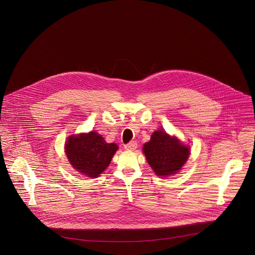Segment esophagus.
Listing matches in <instances>:
<instances>
[{"label":"esophagus","instance_id":"esophagus-1","mask_svg":"<svg viewBox=\"0 0 255 255\" xmlns=\"http://www.w3.org/2000/svg\"><path fill=\"white\" fill-rule=\"evenodd\" d=\"M136 146H137V143H136L135 141H131V142H129V143H127V144H125V145H124V148H125L126 150L133 151V150H134V149L136 148Z\"/></svg>","mask_w":255,"mask_h":255}]
</instances>
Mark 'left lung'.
<instances>
[{"instance_id":"1","label":"left lung","mask_w":255,"mask_h":255,"mask_svg":"<svg viewBox=\"0 0 255 255\" xmlns=\"http://www.w3.org/2000/svg\"><path fill=\"white\" fill-rule=\"evenodd\" d=\"M142 149L148 163L158 176L176 174L189 156L188 147L165 131L154 132Z\"/></svg>"}]
</instances>
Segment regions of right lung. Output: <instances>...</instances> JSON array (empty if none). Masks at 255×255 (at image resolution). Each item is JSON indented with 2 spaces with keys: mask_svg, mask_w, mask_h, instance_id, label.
<instances>
[{
  "mask_svg": "<svg viewBox=\"0 0 255 255\" xmlns=\"http://www.w3.org/2000/svg\"><path fill=\"white\" fill-rule=\"evenodd\" d=\"M65 150L73 168L88 177L97 178L109 165L118 145L107 143L100 134L90 132L70 136Z\"/></svg>",
  "mask_w": 255,
  "mask_h": 255,
  "instance_id": "add662e5",
  "label": "right lung"
}]
</instances>
